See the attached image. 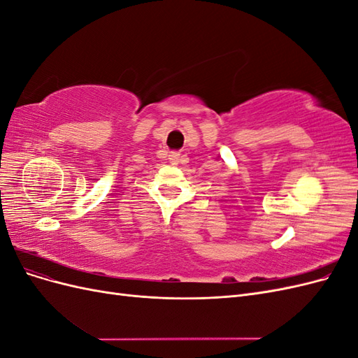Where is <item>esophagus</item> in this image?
I'll list each match as a JSON object with an SVG mask.
<instances>
[{"label":"esophagus","instance_id":"obj_1","mask_svg":"<svg viewBox=\"0 0 358 358\" xmlns=\"http://www.w3.org/2000/svg\"><path fill=\"white\" fill-rule=\"evenodd\" d=\"M169 159H170L171 164H178V162L180 161V154L179 152H171L169 155Z\"/></svg>","mask_w":358,"mask_h":358}]
</instances>
